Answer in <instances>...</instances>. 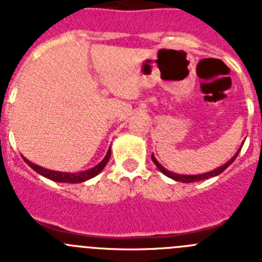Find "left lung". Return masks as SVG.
<instances>
[{
	"label": "left lung",
	"instance_id": "8db88e82",
	"mask_svg": "<svg viewBox=\"0 0 262 262\" xmlns=\"http://www.w3.org/2000/svg\"><path fill=\"white\" fill-rule=\"evenodd\" d=\"M239 152H240V149H239V151H237V152H236V155H235V156L232 157V159L230 160V161H227V163L224 164V165H222L221 168L215 169V170H211V172H209V173H203V174H198V176H185V174H176V173L168 172V170H166V169L164 168V166L161 165V164H160L159 161H157L156 159H155V156H154V155H152V161H154V163H155V165H156L157 168L160 169V172H163L164 174H165V176H168L169 178H172V180H176V181H180V182H186V184H189V182H196V181H202V180H206V178L215 177V176L221 174V173L223 172V170H226V169L228 168V166H230L231 164L233 163V161H235V159H236V157H237V155H239Z\"/></svg>",
	"mask_w": 262,
	"mask_h": 262
}]
</instances>
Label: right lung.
<instances>
[{
  "label": "right lung",
  "mask_w": 262,
  "mask_h": 262,
  "mask_svg": "<svg viewBox=\"0 0 262 262\" xmlns=\"http://www.w3.org/2000/svg\"><path fill=\"white\" fill-rule=\"evenodd\" d=\"M110 155H111V149H108L107 154H106L105 159L96 165L94 168L89 169V170H84V172H77V173H67V172H56V170H50V169H46V168H41V166L36 165V164H32L31 161H29L27 159H25L27 164L31 166L35 172H38L39 174L45 176V177L50 178L52 181H56V182H71V184H78V182H84L89 178H93L98 174L101 170L106 166L107 164L108 159H110Z\"/></svg>",
  "instance_id": "obj_1"
}]
</instances>
